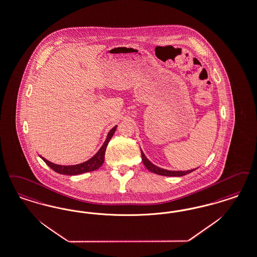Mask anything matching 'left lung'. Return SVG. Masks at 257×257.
I'll use <instances>...</instances> for the list:
<instances>
[{
	"label": "left lung",
	"instance_id": "obj_1",
	"mask_svg": "<svg viewBox=\"0 0 257 257\" xmlns=\"http://www.w3.org/2000/svg\"><path fill=\"white\" fill-rule=\"evenodd\" d=\"M141 152H142V159H143V163L145 165V167L153 172L155 174L162 175V176H168V177H181V176H185L186 174H189L191 173L192 171L196 170L195 169H191V170H186V171H182V170H167L165 168H162V167H159L157 165H155L154 164H152L147 158L146 156L144 155V151L141 149Z\"/></svg>",
	"mask_w": 257,
	"mask_h": 257
}]
</instances>
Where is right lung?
I'll return each instance as SVG.
<instances>
[{"instance_id":"add662e5","label":"right lung","mask_w":257,"mask_h":257,"mask_svg":"<svg viewBox=\"0 0 257 257\" xmlns=\"http://www.w3.org/2000/svg\"><path fill=\"white\" fill-rule=\"evenodd\" d=\"M116 127H117V125H115L113 128L110 130V132L107 135V138H106L104 144L100 147V149L96 152V154H94V156H92L91 159H89L88 161H86L84 163L73 165H56V164H53L52 162L46 160L42 156H40V158L47 164V165H49L52 168V170H54L55 172H57L59 174L72 175V176H73V175L83 174V173H86V172L94 171V170L98 169L103 165L107 145L109 144L110 140L112 139L113 134L115 132Z\"/></svg>"}]
</instances>
